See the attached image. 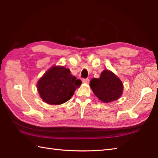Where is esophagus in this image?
Listing matches in <instances>:
<instances>
[{
  "label": "esophagus",
  "instance_id": "34e87169",
  "mask_svg": "<svg viewBox=\"0 0 158 158\" xmlns=\"http://www.w3.org/2000/svg\"><path fill=\"white\" fill-rule=\"evenodd\" d=\"M82 81H83V83H88L89 81V79H83Z\"/></svg>",
  "mask_w": 158,
  "mask_h": 158
}]
</instances>
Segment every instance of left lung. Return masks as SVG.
I'll use <instances>...</instances> for the list:
<instances>
[{"label": "left lung", "instance_id": "left-lung-1", "mask_svg": "<svg viewBox=\"0 0 158 158\" xmlns=\"http://www.w3.org/2000/svg\"><path fill=\"white\" fill-rule=\"evenodd\" d=\"M89 85L98 98L105 103L119 99L123 88L121 80L109 70L102 72L100 78L92 79Z\"/></svg>", "mask_w": 158, "mask_h": 158}]
</instances>
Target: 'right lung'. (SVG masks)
I'll return each mask as SVG.
<instances>
[{
    "mask_svg": "<svg viewBox=\"0 0 158 158\" xmlns=\"http://www.w3.org/2000/svg\"><path fill=\"white\" fill-rule=\"evenodd\" d=\"M81 84L80 79L64 66H53L45 72L37 83V89L43 101L49 105H61L73 96Z\"/></svg>",
    "mask_w": 158,
    "mask_h": 158,
    "instance_id": "1",
    "label": "right lung"
}]
</instances>
